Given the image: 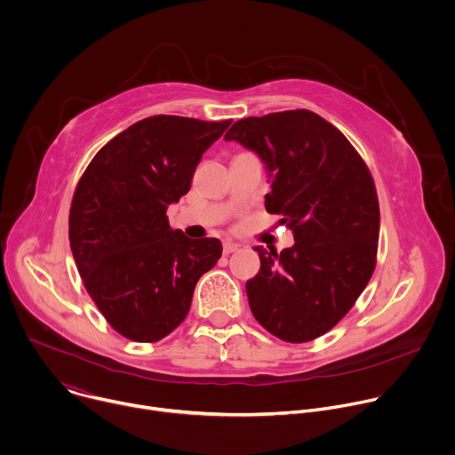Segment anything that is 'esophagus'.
Listing matches in <instances>:
<instances>
[{
    "mask_svg": "<svg viewBox=\"0 0 455 455\" xmlns=\"http://www.w3.org/2000/svg\"><path fill=\"white\" fill-rule=\"evenodd\" d=\"M235 251H238V245L236 243H231V242H226L224 245H222V252L228 256V254H231V252H235Z\"/></svg>",
    "mask_w": 455,
    "mask_h": 455,
    "instance_id": "34e87169",
    "label": "esophagus"
}]
</instances>
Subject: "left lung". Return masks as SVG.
Instances as JSON below:
<instances>
[{
	"instance_id": "8db88e82",
	"label": "left lung",
	"mask_w": 455,
	"mask_h": 455,
	"mask_svg": "<svg viewBox=\"0 0 455 455\" xmlns=\"http://www.w3.org/2000/svg\"><path fill=\"white\" fill-rule=\"evenodd\" d=\"M265 162L268 213L283 215L295 245L259 254L245 291L254 318L274 336L306 343L331 331L366 288L379 245L373 178L347 137L309 110L236 121L224 137Z\"/></svg>"
}]
</instances>
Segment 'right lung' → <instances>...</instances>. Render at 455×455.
Segmentation results:
<instances>
[{
    "instance_id": "1",
    "label": "right lung",
    "mask_w": 455,
    "mask_h": 455,
    "mask_svg": "<svg viewBox=\"0 0 455 455\" xmlns=\"http://www.w3.org/2000/svg\"><path fill=\"white\" fill-rule=\"evenodd\" d=\"M231 119L153 116L114 137L82 174L69 213L84 286L121 336L153 343L187 316L199 277L222 254L217 238L171 229L167 206L190 190L203 153Z\"/></svg>"
}]
</instances>
